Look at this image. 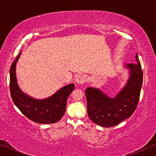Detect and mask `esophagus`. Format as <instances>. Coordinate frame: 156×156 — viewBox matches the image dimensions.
Segmentation results:
<instances>
[{
	"label": "esophagus",
	"instance_id": "1",
	"mask_svg": "<svg viewBox=\"0 0 156 156\" xmlns=\"http://www.w3.org/2000/svg\"><path fill=\"white\" fill-rule=\"evenodd\" d=\"M85 80H86V76L84 74H78L75 78V82L77 84H83L84 83Z\"/></svg>",
	"mask_w": 156,
	"mask_h": 156
}]
</instances>
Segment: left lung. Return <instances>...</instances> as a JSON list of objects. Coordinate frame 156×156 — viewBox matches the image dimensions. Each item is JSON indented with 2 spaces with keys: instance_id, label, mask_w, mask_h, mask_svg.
<instances>
[{
  "instance_id": "1",
  "label": "left lung",
  "mask_w": 156,
  "mask_h": 156,
  "mask_svg": "<svg viewBox=\"0 0 156 156\" xmlns=\"http://www.w3.org/2000/svg\"><path fill=\"white\" fill-rule=\"evenodd\" d=\"M136 60V62L124 65L129 69V78L114 97H109L99 88L90 87L85 90L88 116L96 124L114 126L129 118L135 112L143 83V72L137 53Z\"/></svg>"
}]
</instances>
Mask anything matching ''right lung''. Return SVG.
Instances as JSON below:
<instances>
[{
    "label": "right lung",
    "instance_id": "1",
    "mask_svg": "<svg viewBox=\"0 0 156 156\" xmlns=\"http://www.w3.org/2000/svg\"><path fill=\"white\" fill-rule=\"evenodd\" d=\"M21 52L12 62L10 70V90L12 101L27 118L42 124L54 123L65 114L67 101L74 89V84L62 87L51 97L37 99L23 92L17 82L16 67Z\"/></svg>",
    "mask_w": 156,
    "mask_h": 156
}]
</instances>
